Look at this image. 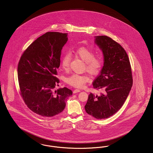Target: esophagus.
<instances>
[{
  "label": "esophagus",
  "instance_id": "1",
  "mask_svg": "<svg viewBox=\"0 0 153 153\" xmlns=\"http://www.w3.org/2000/svg\"><path fill=\"white\" fill-rule=\"evenodd\" d=\"M80 92V90L76 89H74V90L73 91V94H76V93H78V92Z\"/></svg>",
  "mask_w": 153,
  "mask_h": 153
}]
</instances>
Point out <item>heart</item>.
<instances>
[{"label": "heart", "mask_w": 153, "mask_h": 153, "mask_svg": "<svg viewBox=\"0 0 153 153\" xmlns=\"http://www.w3.org/2000/svg\"><path fill=\"white\" fill-rule=\"evenodd\" d=\"M74 54L85 62L86 70L92 75H96L102 69L103 60L100 56H94V52L89 48L81 47L74 51ZM71 55L68 53L64 54L61 58V65L64 69H68L70 66ZM91 80L87 74L73 73L65 78V81L74 87H84Z\"/></svg>", "instance_id": "b5f03b06"}]
</instances>
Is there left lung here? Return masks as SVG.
<instances>
[{"label": "left lung", "mask_w": 153, "mask_h": 153, "mask_svg": "<svg viewBox=\"0 0 153 153\" xmlns=\"http://www.w3.org/2000/svg\"><path fill=\"white\" fill-rule=\"evenodd\" d=\"M95 43L102 52L104 64L100 74L93 82L94 88L102 91L91 93L85 109L98 119L114 115L123 105L132 86L129 58L123 47L105 36H95Z\"/></svg>", "instance_id": "8db88e82"}]
</instances>
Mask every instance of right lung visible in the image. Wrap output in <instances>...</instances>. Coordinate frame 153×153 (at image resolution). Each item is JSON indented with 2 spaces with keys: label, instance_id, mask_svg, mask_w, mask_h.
<instances>
[{
  "label": "right lung",
  "instance_id": "right-lung-1",
  "mask_svg": "<svg viewBox=\"0 0 153 153\" xmlns=\"http://www.w3.org/2000/svg\"><path fill=\"white\" fill-rule=\"evenodd\" d=\"M67 36V33H46L24 51L18 64L21 95L28 108L42 117L61 113L68 98L72 95L67 88L55 90L59 81L55 76Z\"/></svg>",
  "mask_w": 153,
  "mask_h": 153
}]
</instances>
